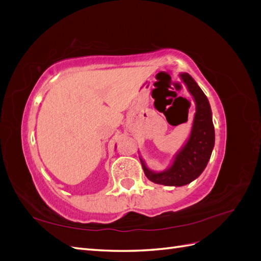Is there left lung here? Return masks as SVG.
Instances as JSON below:
<instances>
[{
  "mask_svg": "<svg viewBox=\"0 0 261 261\" xmlns=\"http://www.w3.org/2000/svg\"><path fill=\"white\" fill-rule=\"evenodd\" d=\"M187 90L193 96L196 113L189 137L184 146L175 153L168 169L161 172L150 170L139 158L148 179L165 186H184L198 177L206 169L215 147V126L208 98L194 78L187 73L179 74Z\"/></svg>",
  "mask_w": 261,
  "mask_h": 261,
  "instance_id": "1",
  "label": "left lung"
}]
</instances>
